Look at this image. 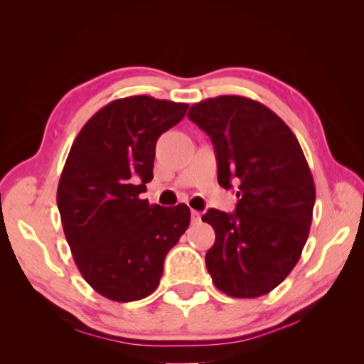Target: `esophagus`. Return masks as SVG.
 Instances as JSON below:
<instances>
[{"mask_svg": "<svg viewBox=\"0 0 364 364\" xmlns=\"http://www.w3.org/2000/svg\"><path fill=\"white\" fill-rule=\"evenodd\" d=\"M191 218H192V222H200V219H202V214H200L198 211H196V210H192V213H191Z\"/></svg>", "mask_w": 364, "mask_h": 364, "instance_id": "1", "label": "esophagus"}]
</instances>
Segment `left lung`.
Listing matches in <instances>:
<instances>
[{"mask_svg":"<svg viewBox=\"0 0 364 364\" xmlns=\"http://www.w3.org/2000/svg\"><path fill=\"white\" fill-rule=\"evenodd\" d=\"M188 117L211 137L219 184H235L239 197L235 213L202 218L215 231L208 272L231 297L264 296L289 275L310 235L316 189L305 154L289 127L250 98H208Z\"/></svg>","mask_w":364,"mask_h":364,"instance_id":"left-lung-1","label":"left lung"}]
</instances>
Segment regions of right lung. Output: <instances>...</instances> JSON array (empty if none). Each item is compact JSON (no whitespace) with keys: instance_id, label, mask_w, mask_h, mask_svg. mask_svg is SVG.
I'll list each match as a JSON object with an SVG mask.
<instances>
[{"instance_id":"right-lung-1","label":"right lung","mask_w":364,"mask_h":364,"mask_svg":"<svg viewBox=\"0 0 364 364\" xmlns=\"http://www.w3.org/2000/svg\"><path fill=\"white\" fill-rule=\"evenodd\" d=\"M188 107L146 95L115 100L82 127L68 153L58 186L60 220L84 280L106 299L150 296L166 255L189 227L186 205L139 198L153 178L156 141Z\"/></svg>"}]
</instances>
